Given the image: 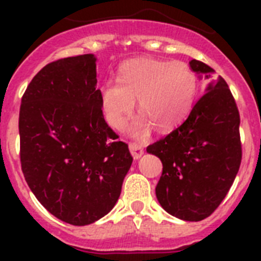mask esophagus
<instances>
[{"mask_svg": "<svg viewBox=\"0 0 261 261\" xmlns=\"http://www.w3.org/2000/svg\"><path fill=\"white\" fill-rule=\"evenodd\" d=\"M129 150H130L135 159H138L144 154V147L140 144H137V142H129Z\"/></svg>", "mask_w": 261, "mask_h": 261, "instance_id": "34e87169", "label": "esophagus"}]
</instances>
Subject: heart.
Masks as SVG:
<instances>
[{"instance_id":"b5f03b06","label":"heart","mask_w":261,"mask_h":261,"mask_svg":"<svg viewBox=\"0 0 261 261\" xmlns=\"http://www.w3.org/2000/svg\"><path fill=\"white\" fill-rule=\"evenodd\" d=\"M199 90L196 71L183 61L135 59L124 62L119 82L108 81L100 89V105L108 123L123 128L138 99L141 116L135 133L145 136L151 124L162 132L180 125L190 115Z\"/></svg>"}]
</instances>
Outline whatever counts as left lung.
<instances>
[{
  "label": "left lung",
  "instance_id": "left-lung-1",
  "mask_svg": "<svg viewBox=\"0 0 261 261\" xmlns=\"http://www.w3.org/2000/svg\"><path fill=\"white\" fill-rule=\"evenodd\" d=\"M190 65L206 78L216 74L199 60H191ZM239 123L234 96L218 77L180 126L146 147L162 161L155 195L167 213L196 222L220 206L242 162Z\"/></svg>",
  "mask_w": 261,
  "mask_h": 261
}]
</instances>
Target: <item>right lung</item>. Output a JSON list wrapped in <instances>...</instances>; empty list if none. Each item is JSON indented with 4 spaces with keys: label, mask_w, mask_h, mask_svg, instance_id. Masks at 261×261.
<instances>
[{
    "label": "right lung",
    "mask_w": 261,
    "mask_h": 261,
    "mask_svg": "<svg viewBox=\"0 0 261 261\" xmlns=\"http://www.w3.org/2000/svg\"><path fill=\"white\" fill-rule=\"evenodd\" d=\"M95 61L89 53L47 64L19 110L24 179L49 213L74 226L114 208L133 161L103 116Z\"/></svg>",
    "instance_id": "right-lung-1"
}]
</instances>
